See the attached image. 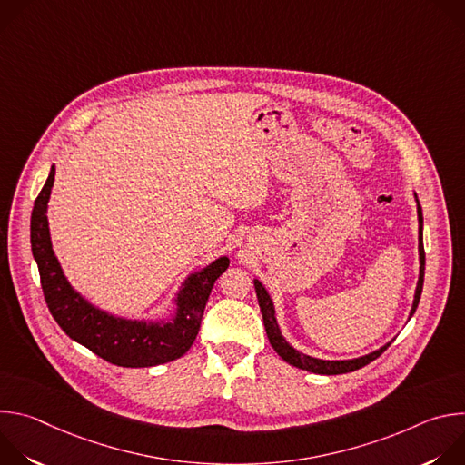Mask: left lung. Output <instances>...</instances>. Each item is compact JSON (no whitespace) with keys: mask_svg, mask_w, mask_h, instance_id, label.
Listing matches in <instances>:
<instances>
[{"mask_svg":"<svg viewBox=\"0 0 465 465\" xmlns=\"http://www.w3.org/2000/svg\"><path fill=\"white\" fill-rule=\"evenodd\" d=\"M416 196V194H414ZM418 203V221H420V278H418V287H416V294H414V302H412V309H411V318L418 309L420 298H421V291H423V276H425V250H423V213H421V206L416 196ZM253 287H255V294H257V302L261 307V314H262V323H264V331H267V337L272 344V348L276 350V353L289 364L311 371V373H320V375H339V373H348V371H355L366 364H370L371 361H375L388 346L384 344L382 348L359 357V359H351V361H323V359H314L309 355L300 353L298 350H294L282 335L278 320H276V309H274V302L271 298V294L267 292V289L262 287V283L259 280H253Z\"/></svg>","mask_w":465,"mask_h":465,"instance_id":"obj_1","label":"left lung"}]
</instances>
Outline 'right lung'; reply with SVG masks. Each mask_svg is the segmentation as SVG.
I'll list each match as a JSON object with an SVG mask.
<instances>
[{
    "label": "right lung",
    "mask_w": 465,
    "mask_h": 465,
    "mask_svg": "<svg viewBox=\"0 0 465 465\" xmlns=\"http://www.w3.org/2000/svg\"><path fill=\"white\" fill-rule=\"evenodd\" d=\"M54 182V165L36 196L31 215V250L38 264L45 303L72 341L97 357L123 368H149L180 359L194 342L217 278L230 259L219 257L203 271L185 278L176 294V311L169 320H128L114 316L83 298L64 276L53 252L47 203Z\"/></svg>",
    "instance_id": "right-lung-1"
}]
</instances>
